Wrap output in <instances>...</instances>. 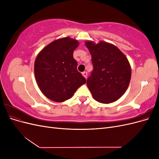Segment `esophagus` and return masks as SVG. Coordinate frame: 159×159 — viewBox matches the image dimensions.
I'll return each instance as SVG.
<instances>
[{"instance_id": "obj_1", "label": "esophagus", "mask_w": 159, "mask_h": 159, "mask_svg": "<svg viewBox=\"0 0 159 159\" xmlns=\"http://www.w3.org/2000/svg\"><path fill=\"white\" fill-rule=\"evenodd\" d=\"M82 75L85 77V78H87V76H88V73L86 71H84V72H82Z\"/></svg>"}]
</instances>
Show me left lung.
<instances>
[{
	"mask_svg": "<svg viewBox=\"0 0 159 159\" xmlns=\"http://www.w3.org/2000/svg\"><path fill=\"white\" fill-rule=\"evenodd\" d=\"M93 69L87 80L93 98L97 102L109 103L117 101L125 92L131 76L129 61L117 48L109 43L85 42Z\"/></svg>",
	"mask_w": 159,
	"mask_h": 159,
	"instance_id": "8db88e82",
	"label": "left lung"
}]
</instances>
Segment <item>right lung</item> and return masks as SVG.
<instances>
[{
	"label": "right lung",
	"mask_w": 159,
	"mask_h": 159,
	"mask_svg": "<svg viewBox=\"0 0 159 159\" xmlns=\"http://www.w3.org/2000/svg\"><path fill=\"white\" fill-rule=\"evenodd\" d=\"M78 42L67 37L56 40L38 55L34 74L38 85L46 97L56 102L70 99L86 80L77 70L73 53Z\"/></svg>",
	"instance_id": "right-lung-1"
}]
</instances>
